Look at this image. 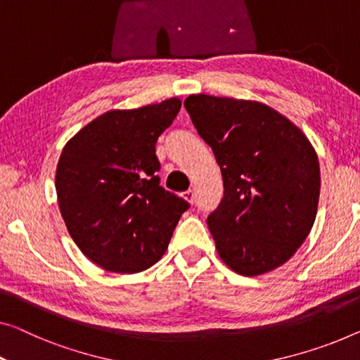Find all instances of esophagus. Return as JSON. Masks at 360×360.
<instances>
[{
  "label": "esophagus",
  "mask_w": 360,
  "mask_h": 360,
  "mask_svg": "<svg viewBox=\"0 0 360 360\" xmlns=\"http://www.w3.org/2000/svg\"><path fill=\"white\" fill-rule=\"evenodd\" d=\"M182 197H184V198H186V200H187V202H189V203H194V198H195V195H194V191H192V189H189V191H186V192H184V194H182Z\"/></svg>",
  "instance_id": "34e87169"
}]
</instances>
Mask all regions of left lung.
Instances as JSON below:
<instances>
[{
	"label": "left lung",
	"instance_id": "obj_1",
	"mask_svg": "<svg viewBox=\"0 0 360 360\" xmlns=\"http://www.w3.org/2000/svg\"><path fill=\"white\" fill-rule=\"evenodd\" d=\"M184 106L221 169L224 195L207 218L219 259L244 276L286 264L317 217L320 166L312 143L260 101L198 94Z\"/></svg>",
	"mask_w": 360,
	"mask_h": 360
}]
</instances>
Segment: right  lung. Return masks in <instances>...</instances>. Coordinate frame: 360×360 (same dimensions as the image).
Segmentation results:
<instances>
[{
	"label": "right lung",
	"mask_w": 360,
	"mask_h": 360,
	"mask_svg": "<svg viewBox=\"0 0 360 360\" xmlns=\"http://www.w3.org/2000/svg\"><path fill=\"white\" fill-rule=\"evenodd\" d=\"M179 98L95 117L64 146L56 166L61 217L82 254L106 271L139 273L162 259L184 198L160 186L155 143Z\"/></svg>",
	"instance_id": "add662e5"
}]
</instances>
